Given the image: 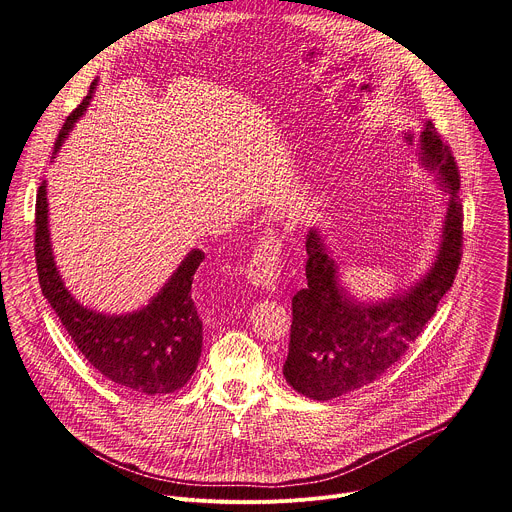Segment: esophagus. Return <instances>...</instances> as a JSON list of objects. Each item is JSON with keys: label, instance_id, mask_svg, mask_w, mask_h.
<instances>
[{"label": "esophagus", "instance_id": "obj_1", "mask_svg": "<svg viewBox=\"0 0 512 512\" xmlns=\"http://www.w3.org/2000/svg\"><path fill=\"white\" fill-rule=\"evenodd\" d=\"M281 261V241L277 239V235L267 233L259 239L247 265L249 281L263 289H275L281 279Z\"/></svg>", "mask_w": 512, "mask_h": 512}]
</instances>
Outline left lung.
Wrapping results in <instances>:
<instances>
[{
    "label": "left lung",
    "mask_w": 512,
    "mask_h": 512,
    "mask_svg": "<svg viewBox=\"0 0 512 512\" xmlns=\"http://www.w3.org/2000/svg\"><path fill=\"white\" fill-rule=\"evenodd\" d=\"M419 156L425 168L440 176L450 202L440 253L411 289L379 304L356 302L338 283V263L318 231L312 229L306 237L308 285L291 300L283 377L310 399L330 401L381 379L417 340L454 283L464 243L460 172L431 121L423 125Z\"/></svg>",
    "instance_id": "left-lung-1"
}]
</instances>
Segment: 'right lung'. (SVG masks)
<instances>
[{"label":"right lung","instance_id":"obj_1","mask_svg":"<svg viewBox=\"0 0 512 512\" xmlns=\"http://www.w3.org/2000/svg\"><path fill=\"white\" fill-rule=\"evenodd\" d=\"M95 91L72 111L54 143V152L75 121L85 113ZM34 253L42 294L75 340L77 348L109 381L145 395L182 389L196 371L202 352V320L192 300V279L204 253L194 249L170 277L160 294L139 312L125 316L97 314L68 294L52 257L48 233L46 182L36 194Z\"/></svg>","mask_w":512,"mask_h":512}]
</instances>
